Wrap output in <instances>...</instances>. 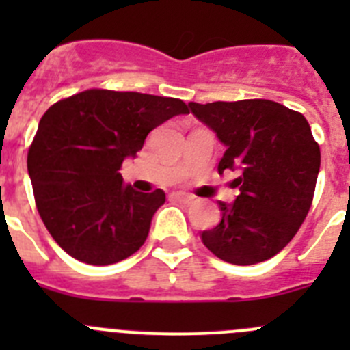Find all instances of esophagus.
<instances>
[{
  "label": "esophagus",
  "instance_id": "34e87169",
  "mask_svg": "<svg viewBox=\"0 0 350 350\" xmlns=\"http://www.w3.org/2000/svg\"><path fill=\"white\" fill-rule=\"evenodd\" d=\"M172 200H177V202H182V203H191L193 202V196H189V194H185V193H173Z\"/></svg>",
  "mask_w": 350,
  "mask_h": 350
}]
</instances>
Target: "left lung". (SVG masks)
<instances>
[{"label":"left lung","mask_w":350,"mask_h":350,"mask_svg":"<svg viewBox=\"0 0 350 350\" xmlns=\"http://www.w3.org/2000/svg\"><path fill=\"white\" fill-rule=\"evenodd\" d=\"M198 120L226 147L219 173L238 172L233 203L202 242L231 265H256L279 254L307 217L321 150L301 113L270 100L189 103Z\"/></svg>","instance_id":"obj_1"}]
</instances>
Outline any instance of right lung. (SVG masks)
I'll return each mask as SVG.
<instances>
[{
  "mask_svg": "<svg viewBox=\"0 0 350 350\" xmlns=\"http://www.w3.org/2000/svg\"><path fill=\"white\" fill-rule=\"evenodd\" d=\"M184 113L182 100L105 89L70 96L43 113L27 172L40 217L64 252L105 267L144 245L166 194L135 191L119 170L154 128Z\"/></svg>",
  "mask_w": 350,
  "mask_h": 350,
  "instance_id": "1",
  "label": "right lung"
}]
</instances>
